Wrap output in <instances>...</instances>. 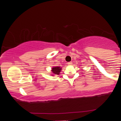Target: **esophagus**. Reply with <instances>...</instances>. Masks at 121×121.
<instances>
[{"mask_svg":"<svg viewBox=\"0 0 121 121\" xmlns=\"http://www.w3.org/2000/svg\"><path fill=\"white\" fill-rule=\"evenodd\" d=\"M68 65H72V62H68Z\"/></svg>","mask_w":121,"mask_h":121,"instance_id":"esophagus-1","label":"esophagus"}]
</instances>
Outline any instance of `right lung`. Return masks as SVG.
<instances>
[{
  "label": "right lung",
  "instance_id": "obj_1",
  "mask_svg": "<svg viewBox=\"0 0 121 121\" xmlns=\"http://www.w3.org/2000/svg\"><path fill=\"white\" fill-rule=\"evenodd\" d=\"M61 70H62V68L60 67H58V66H56V67H53L51 69V72H52V74L51 75L52 76H54L57 75H59L60 74V72Z\"/></svg>",
  "mask_w": 121,
  "mask_h": 121
}]
</instances>
